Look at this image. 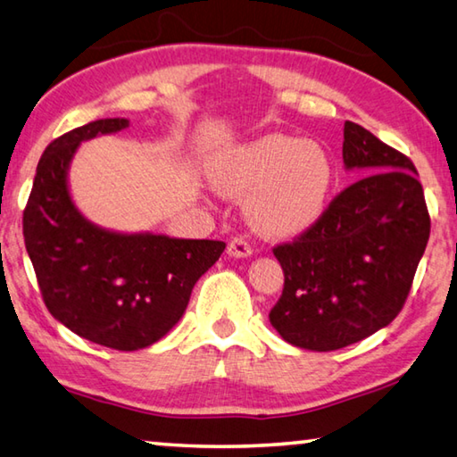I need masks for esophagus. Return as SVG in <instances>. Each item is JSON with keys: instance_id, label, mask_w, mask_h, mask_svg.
<instances>
[{"instance_id": "obj_1", "label": "esophagus", "mask_w": 457, "mask_h": 457, "mask_svg": "<svg viewBox=\"0 0 457 457\" xmlns=\"http://www.w3.org/2000/svg\"><path fill=\"white\" fill-rule=\"evenodd\" d=\"M252 245L245 242L244 237H231L229 244H228V256L231 258H247L252 256Z\"/></svg>"}]
</instances>
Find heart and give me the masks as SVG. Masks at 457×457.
<instances>
[{
  "label": "heart",
  "instance_id": "1",
  "mask_svg": "<svg viewBox=\"0 0 457 457\" xmlns=\"http://www.w3.org/2000/svg\"><path fill=\"white\" fill-rule=\"evenodd\" d=\"M213 183L226 195H250L252 226L268 237H294L320 218L332 185L322 146L286 135L262 137L213 165Z\"/></svg>",
  "mask_w": 457,
  "mask_h": 457
}]
</instances>
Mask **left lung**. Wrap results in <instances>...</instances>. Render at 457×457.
I'll list each match as a JSON object with an SVG mask.
<instances>
[{
  "label": "left lung",
  "instance_id": "1",
  "mask_svg": "<svg viewBox=\"0 0 457 457\" xmlns=\"http://www.w3.org/2000/svg\"><path fill=\"white\" fill-rule=\"evenodd\" d=\"M343 161L361 179L304 234L274 247L284 290L270 322L286 343L319 353L359 343L395 319L431 228L417 169L403 153L346 120Z\"/></svg>",
  "mask_w": 457,
  "mask_h": 457
}]
</instances>
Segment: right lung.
I'll return each mask as SVG.
<instances>
[{
  "label": "right lung",
  "mask_w": 457,
  "mask_h": 457,
  "mask_svg": "<svg viewBox=\"0 0 457 457\" xmlns=\"http://www.w3.org/2000/svg\"><path fill=\"white\" fill-rule=\"evenodd\" d=\"M127 127V119H100L46 146L24 210V242L54 319L108 349L138 351L179 322L193 286L226 244L117 234L76 210L68 167L79 145Z\"/></svg>",
  "instance_id": "1"
}]
</instances>
